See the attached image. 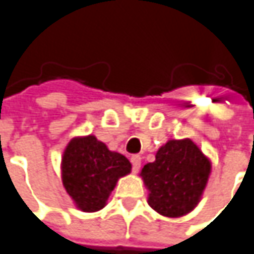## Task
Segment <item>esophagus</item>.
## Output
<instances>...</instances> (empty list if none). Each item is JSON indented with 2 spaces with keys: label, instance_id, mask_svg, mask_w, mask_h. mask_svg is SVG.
<instances>
[{
  "label": "esophagus",
  "instance_id": "esophagus-1",
  "mask_svg": "<svg viewBox=\"0 0 254 254\" xmlns=\"http://www.w3.org/2000/svg\"><path fill=\"white\" fill-rule=\"evenodd\" d=\"M130 163H132V171H133V172H138L139 168H141V157H139L138 154L132 156V157H130Z\"/></svg>",
  "mask_w": 254,
  "mask_h": 254
}]
</instances>
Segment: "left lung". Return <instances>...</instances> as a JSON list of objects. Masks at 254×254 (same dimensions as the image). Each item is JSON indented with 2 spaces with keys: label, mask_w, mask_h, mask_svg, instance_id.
<instances>
[{
  "label": "left lung",
  "mask_w": 254,
  "mask_h": 254,
  "mask_svg": "<svg viewBox=\"0 0 254 254\" xmlns=\"http://www.w3.org/2000/svg\"><path fill=\"white\" fill-rule=\"evenodd\" d=\"M210 174V162L191 139H172L159 148L141 177L150 190L148 204L163 216L178 218L198 203Z\"/></svg>",
  "instance_id": "8db88e82"
}]
</instances>
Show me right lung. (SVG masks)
I'll list each match as a JSON object with an SVG mask.
<instances>
[{"label": "right lung", "instance_id": "right-lung-1", "mask_svg": "<svg viewBox=\"0 0 254 254\" xmlns=\"http://www.w3.org/2000/svg\"><path fill=\"white\" fill-rule=\"evenodd\" d=\"M129 172L127 157L110 151L92 135L72 139L62 163L63 185L83 212L103 209L118 179Z\"/></svg>", "mask_w": 254, "mask_h": 254}]
</instances>
